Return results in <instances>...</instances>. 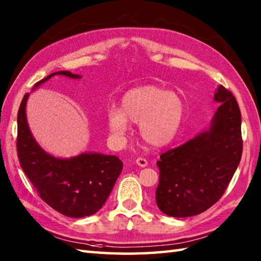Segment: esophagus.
<instances>
[{"label": "esophagus", "instance_id": "34e87169", "mask_svg": "<svg viewBox=\"0 0 261 261\" xmlns=\"http://www.w3.org/2000/svg\"><path fill=\"white\" fill-rule=\"evenodd\" d=\"M136 163H137V165H138V166H140V167H146V166L148 165L147 159H146V158H141V157L137 158Z\"/></svg>", "mask_w": 261, "mask_h": 261}]
</instances>
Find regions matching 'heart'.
Wrapping results in <instances>:
<instances>
[{
  "mask_svg": "<svg viewBox=\"0 0 261 261\" xmlns=\"http://www.w3.org/2000/svg\"><path fill=\"white\" fill-rule=\"evenodd\" d=\"M184 102L176 93L156 85L136 87L124 94L121 108L108 112V124L112 134L122 138L129 129V121L138 123L143 140L162 147L173 140L178 131Z\"/></svg>",
  "mask_w": 261,
  "mask_h": 261,
  "instance_id": "1",
  "label": "heart"
}]
</instances>
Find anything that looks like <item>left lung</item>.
Returning a JSON list of instances; mask_svg holds the SVG:
<instances>
[{"mask_svg":"<svg viewBox=\"0 0 261 261\" xmlns=\"http://www.w3.org/2000/svg\"><path fill=\"white\" fill-rule=\"evenodd\" d=\"M221 103L210 129L160 154L156 202L162 212L187 218L205 212L222 197L242 154L241 113L233 94L220 85Z\"/></svg>","mask_w":261,"mask_h":261,"instance_id":"obj_1","label":"left lung"}]
</instances>
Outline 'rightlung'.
I'll list each match as a JSON object with an SVG mask.
<instances>
[{
	"mask_svg": "<svg viewBox=\"0 0 261 261\" xmlns=\"http://www.w3.org/2000/svg\"><path fill=\"white\" fill-rule=\"evenodd\" d=\"M54 75L80 79L68 70H60L36 83V86ZM29 94L22 98L18 112L16 151L21 168L43 202L69 218L90 216L103 206L121 173L116 156L82 153L70 159H59L45 152L33 139L25 118Z\"/></svg>",
	"mask_w": 261,
	"mask_h": 261,
	"instance_id": "obj_1",
	"label": "right lung"
}]
</instances>
